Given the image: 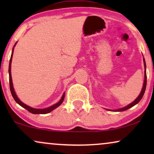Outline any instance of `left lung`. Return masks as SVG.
I'll return each mask as SVG.
<instances>
[{
  "instance_id": "obj_1",
  "label": "left lung",
  "mask_w": 154,
  "mask_h": 154,
  "mask_svg": "<svg viewBox=\"0 0 154 154\" xmlns=\"http://www.w3.org/2000/svg\"><path fill=\"white\" fill-rule=\"evenodd\" d=\"M143 61H144V83H143V87H142V89L141 90V92L140 94H139V96L137 97L135 99V100L133 101L132 103H130V104L127 105V106H125V107H123V108H121V109H116V110H109V109H107L108 111H124L125 110H127V109L131 108V107L134 106V105H136L137 104H138L139 102H140V101L142 100L143 95H144V92H145V90H146V62H145V60L144 58H143Z\"/></svg>"
}]
</instances>
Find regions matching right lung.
<instances>
[{
  "instance_id": "obj_1",
  "label": "right lung",
  "mask_w": 154,
  "mask_h": 154,
  "mask_svg": "<svg viewBox=\"0 0 154 154\" xmlns=\"http://www.w3.org/2000/svg\"><path fill=\"white\" fill-rule=\"evenodd\" d=\"M17 43V42H16V43L14 44L13 48H12L11 57H10V60L9 69H8V72H9V80H10V91H11L12 95V97H13L14 100H15V102L17 103L18 104H20L21 106H22L23 108L26 109L27 111H29V112L31 113H33V114H45V113H48L51 112L52 111H53L54 109L57 108L59 106H60V105L62 104V103L63 102V101H64V100L65 92H64V94H63L62 98L60 99V100L57 103H56V104H53L52 106H50L47 107V108H45V109H35V108H33V107L29 106H28V105L25 104L24 103H23L22 101H21L20 99L18 98V97L17 96V94L15 93V91H14V87H13V83H12V75H11L12 59V55H13L14 48V47H15Z\"/></svg>"
}]
</instances>
